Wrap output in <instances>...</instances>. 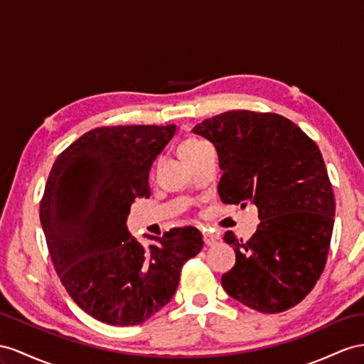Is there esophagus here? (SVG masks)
<instances>
[{
  "mask_svg": "<svg viewBox=\"0 0 364 364\" xmlns=\"http://www.w3.org/2000/svg\"><path fill=\"white\" fill-rule=\"evenodd\" d=\"M203 240H204V245H206V246H215L218 243V237L210 234V232H204Z\"/></svg>",
  "mask_w": 364,
  "mask_h": 364,
  "instance_id": "1",
  "label": "esophagus"
}]
</instances>
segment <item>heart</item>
<instances>
[{
  "mask_svg": "<svg viewBox=\"0 0 364 364\" xmlns=\"http://www.w3.org/2000/svg\"><path fill=\"white\" fill-rule=\"evenodd\" d=\"M203 144L200 139H186V141L180 146V154L183 158H188L191 154H193L197 149Z\"/></svg>",
  "mask_w": 364,
  "mask_h": 364,
  "instance_id": "1",
  "label": "heart"
}]
</instances>
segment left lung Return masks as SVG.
I'll return each mask as SVG.
<instances>
[{
  "label": "left lung",
  "instance_id": "8db88e82",
  "mask_svg": "<svg viewBox=\"0 0 364 364\" xmlns=\"http://www.w3.org/2000/svg\"><path fill=\"white\" fill-rule=\"evenodd\" d=\"M215 146L223 203L255 204L259 225L249 241L228 232L237 262L225 291L264 314L300 303L320 278L331 245L335 200L318 146L277 114L230 110L192 129Z\"/></svg>",
  "mask_w": 364,
  "mask_h": 364
}]
</instances>
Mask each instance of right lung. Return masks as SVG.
<instances>
[{"mask_svg":"<svg viewBox=\"0 0 364 364\" xmlns=\"http://www.w3.org/2000/svg\"><path fill=\"white\" fill-rule=\"evenodd\" d=\"M176 126L92 129L53 163L40 220L61 283L82 311L112 326L143 323L172 300L183 264L203 249L195 228L163 237L127 229L130 206L149 197V171Z\"/></svg>","mask_w":364,"mask_h":364,"instance_id":"1","label":"right lung"}]
</instances>
